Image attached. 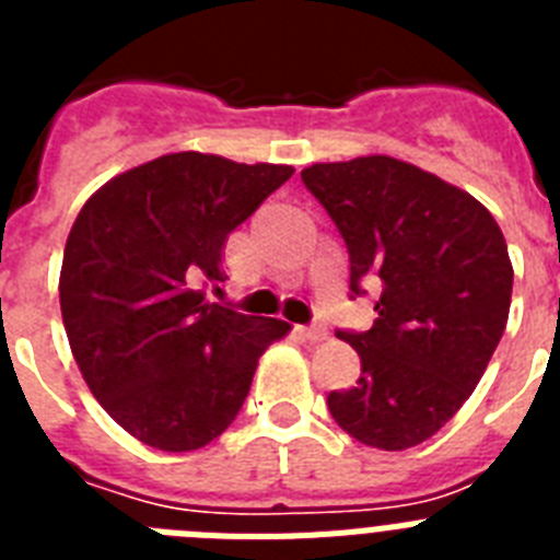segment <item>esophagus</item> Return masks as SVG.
I'll list each match as a JSON object with an SVG mask.
<instances>
[{"instance_id": "34e87169", "label": "esophagus", "mask_w": 560, "mask_h": 560, "mask_svg": "<svg viewBox=\"0 0 560 560\" xmlns=\"http://www.w3.org/2000/svg\"><path fill=\"white\" fill-rule=\"evenodd\" d=\"M296 334L303 336V339H308V341L328 339V330H325L323 325H303V328H296Z\"/></svg>"}]
</instances>
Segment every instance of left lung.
I'll list each match as a JSON object with an SVG mask.
<instances>
[{"mask_svg": "<svg viewBox=\"0 0 560 560\" xmlns=\"http://www.w3.org/2000/svg\"><path fill=\"white\" fill-rule=\"evenodd\" d=\"M350 255V300L378 294L370 330H336L361 359L328 409L364 446L400 452L446 427L508 325L513 266L474 196L393 156L303 171Z\"/></svg>", "mask_w": 560, "mask_h": 560, "instance_id": "8db88e82", "label": "left lung"}]
</instances>
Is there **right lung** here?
<instances>
[{"mask_svg": "<svg viewBox=\"0 0 560 560\" xmlns=\"http://www.w3.org/2000/svg\"><path fill=\"white\" fill-rule=\"evenodd\" d=\"M291 173L167 153L114 176L78 212L58 283L69 348L101 407L145 446L192 452L219 438L257 359L289 334L205 289L226 280V235Z\"/></svg>", "mask_w": 560, "mask_h": 560, "instance_id": "right-lung-1", "label": "right lung"}]
</instances>
